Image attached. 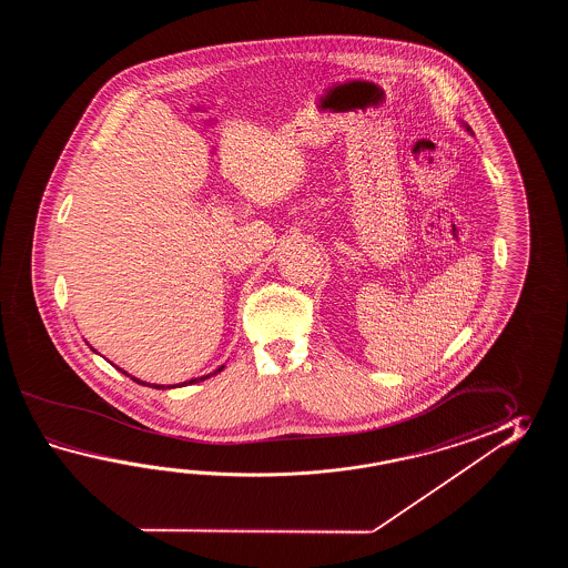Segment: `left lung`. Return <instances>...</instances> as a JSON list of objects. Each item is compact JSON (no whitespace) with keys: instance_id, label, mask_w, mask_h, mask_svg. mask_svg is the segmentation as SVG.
<instances>
[{"instance_id":"left-lung-1","label":"left lung","mask_w":568,"mask_h":568,"mask_svg":"<svg viewBox=\"0 0 568 568\" xmlns=\"http://www.w3.org/2000/svg\"><path fill=\"white\" fill-rule=\"evenodd\" d=\"M463 128H465V130H467V132L471 133V135H473L471 128H469V125H467V123H463Z\"/></svg>"}]
</instances>
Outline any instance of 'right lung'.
<instances>
[{
    "label": "right lung",
    "instance_id": "add662e5",
    "mask_svg": "<svg viewBox=\"0 0 568 568\" xmlns=\"http://www.w3.org/2000/svg\"><path fill=\"white\" fill-rule=\"evenodd\" d=\"M91 349H93V347H91ZM93 351H95V349H93ZM223 367H225V365H221V367H217V369H215V372H213V374L201 375V377H194V379H189V382H182V384H174V386H160V384H148V382H142V379H138V377H133V375L128 374V372H123V369H121V367H118V369H120L121 374H125V375H128V377H132L133 382H135V384H140V386L156 387V389H169V387L191 386V384H199V382H205V379H209V377H211V375H215V374H219V372H223Z\"/></svg>",
    "mask_w": 568,
    "mask_h": 568
}]
</instances>
